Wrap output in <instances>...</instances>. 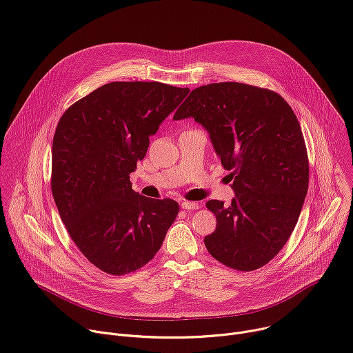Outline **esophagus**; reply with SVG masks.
<instances>
[{
  "instance_id": "34e87169",
  "label": "esophagus",
  "mask_w": 353,
  "mask_h": 353,
  "mask_svg": "<svg viewBox=\"0 0 353 353\" xmlns=\"http://www.w3.org/2000/svg\"><path fill=\"white\" fill-rule=\"evenodd\" d=\"M181 205H182V208H185V210H197V208H199V204H197L196 201H186V200H183V201L181 203Z\"/></svg>"
}]
</instances>
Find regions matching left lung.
<instances>
[{"label": "left lung", "instance_id": "left-lung-1", "mask_svg": "<svg viewBox=\"0 0 353 353\" xmlns=\"http://www.w3.org/2000/svg\"><path fill=\"white\" fill-rule=\"evenodd\" d=\"M190 117L208 132L235 190L230 205L205 203L217 227L204 245L230 268L257 270L290 239L307 193L309 160L299 121L278 93L238 82L192 90L174 119Z\"/></svg>", "mask_w": 353, "mask_h": 353}]
</instances>
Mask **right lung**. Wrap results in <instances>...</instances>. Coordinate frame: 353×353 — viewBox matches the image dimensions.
Here are the masks:
<instances>
[{
	"mask_svg": "<svg viewBox=\"0 0 353 353\" xmlns=\"http://www.w3.org/2000/svg\"><path fill=\"white\" fill-rule=\"evenodd\" d=\"M189 89L111 82L70 105L52 139L51 190L68 234L107 274L142 268L160 250L179 205L132 189L150 136Z\"/></svg>",
	"mask_w": 353,
	"mask_h": 353,
	"instance_id": "add662e5",
	"label": "right lung"
}]
</instances>
